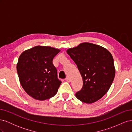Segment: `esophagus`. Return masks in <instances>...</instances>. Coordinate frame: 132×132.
<instances>
[{"label":"esophagus","mask_w":132,"mask_h":132,"mask_svg":"<svg viewBox=\"0 0 132 132\" xmlns=\"http://www.w3.org/2000/svg\"><path fill=\"white\" fill-rule=\"evenodd\" d=\"M65 80H66L67 82H69V81H70V79H69L68 77L66 78L65 79Z\"/></svg>","instance_id":"1"}]
</instances>
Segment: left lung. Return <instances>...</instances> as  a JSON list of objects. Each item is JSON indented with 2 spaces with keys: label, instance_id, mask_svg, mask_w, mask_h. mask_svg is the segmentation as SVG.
<instances>
[{
  "label": "left lung",
  "instance_id": "1",
  "mask_svg": "<svg viewBox=\"0 0 132 132\" xmlns=\"http://www.w3.org/2000/svg\"><path fill=\"white\" fill-rule=\"evenodd\" d=\"M81 74L83 86L75 94L84 103H92L102 98L109 91L115 76L113 58L101 46L84 42L67 50Z\"/></svg>",
  "mask_w": 132,
  "mask_h": 132
}]
</instances>
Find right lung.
<instances>
[{"label":"right lung","mask_w":132,"mask_h":132,"mask_svg":"<svg viewBox=\"0 0 132 132\" xmlns=\"http://www.w3.org/2000/svg\"><path fill=\"white\" fill-rule=\"evenodd\" d=\"M59 49L37 46L20 55L16 65L20 82L26 93L38 100H45L57 94L62 82L57 78L52 61Z\"/></svg>","instance_id":"obj_1"}]
</instances>
